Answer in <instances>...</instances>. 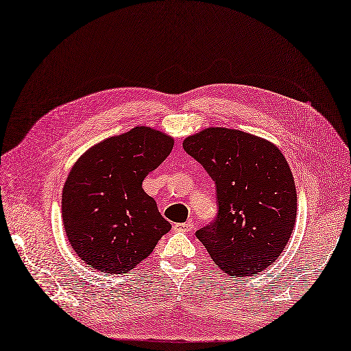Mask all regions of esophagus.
<instances>
[{
	"instance_id": "1",
	"label": "esophagus",
	"mask_w": 351,
	"mask_h": 351,
	"mask_svg": "<svg viewBox=\"0 0 351 351\" xmlns=\"http://www.w3.org/2000/svg\"><path fill=\"white\" fill-rule=\"evenodd\" d=\"M192 228H194V224H192L191 221H188V223H175L173 224L175 232H189Z\"/></svg>"
}]
</instances>
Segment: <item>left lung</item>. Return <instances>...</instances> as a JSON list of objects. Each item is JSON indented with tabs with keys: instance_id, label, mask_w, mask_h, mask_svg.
<instances>
[{
	"instance_id": "1",
	"label": "left lung",
	"mask_w": 351,
	"mask_h": 351,
	"mask_svg": "<svg viewBox=\"0 0 351 351\" xmlns=\"http://www.w3.org/2000/svg\"><path fill=\"white\" fill-rule=\"evenodd\" d=\"M182 145L216 182L219 213L197 230L199 242L226 274L261 273L296 223L298 194L285 156L261 137L220 127L189 135Z\"/></svg>"
}]
</instances>
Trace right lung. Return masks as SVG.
<instances>
[{"mask_svg": "<svg viewBox=\"0 0 351 351\" xmlns=\"http://www.w3.org/2000/svg\"><path fill=\"white\" fill-rule=\"evenodd\" d=\"M172 149L171 135L135 127L97 143L74 163L62 189V221L74 252L88 267L128 273L171 230L143 180Z\"/></svg>", "mask_w": 351, "mask_h": 351, "instance_id": "right-lung-1", "label": "right lung"}]
</instances>
